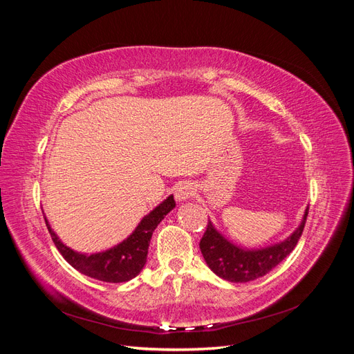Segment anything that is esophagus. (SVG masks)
I'll return each instance as SVG.
<instances>
[{
    "instance_id": "1",
    "label": "esophagus",
    "mask_w": 354,
    "mask_h": 354,
    "mask_svg": "<svg viewBox=\"0 0 354 354\" xmlns=\"http://www.w3.org/2000/svg\"><path fill=\"white\" fill-rule=\"evenodd\" d=\"M195 195V186L190 181H181L174 189V196L177 201H186Z\"/></svg>"
}]
</instances>
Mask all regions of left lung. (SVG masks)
Wrapping results in <instances>:
<instances>
[{"label":"left lung","instance_id":"1","mask_svg":"<svg viewBox=\"0 0 354 354\" xmlns=\"http://www.w3.org/2000/svg\"><path fill=\"white\" fill-rule=\"evenodd\" d=\"M307 214L308 207L299 226L285 241L259 250H246L234 245L223 236L212 221H208L207 232L203 233L199 243L201 252L209 269L224 281L245 283L259 279L292 252L303 233Z\"/></svg>","mask_w":354,"mask_h":354}]
</instances>
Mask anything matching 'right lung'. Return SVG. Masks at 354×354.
I'll use <instances>...</instances> for the list:
<instances>
[{
	"mask_svg": "<svg viewBox=\"0 0 354 354\" xmlns=\"http://www.w3.org/2000/svg\"><path fill=\"white\" fill-rule=\"evenodd\" d=\"M176 208L174 196L169 195L165 201L159 203L156 208L142 218L134 232L115 245L113 248H109L102 252L94 254H84L73 251L69 246L63 243L55 230L51 229L46 218V224L51 234V239L57 246V250L73 269H77L82 274L93 277V279L120 283L128 282L136 277L146 264L147 260V250L149 243L152 239V233L158 227V224L164 220L167 214Z\"/></svg>",
	"mask_w": 354,
	"mask_h": 354,
	"instance_id": "add662e5",
	"label": "right lung"
}]
</instances>
